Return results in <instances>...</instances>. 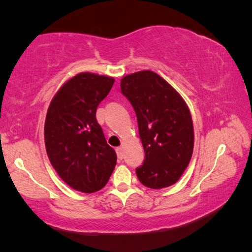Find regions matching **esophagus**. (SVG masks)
Wrapping results in <instances>:
<instances>
[{"instance_id": "1", "label": "esophagus", "mask_w": 252, "mask_h": 252, "mask_svg": "<svg viewBox=\"0 0 252 252\" xmlns=\"http://www.w3.org/2000/svg\"><path fill=\"white\" fill-rule=\"evenodd\" d=\"M116 151H117V155H118V158L120 160H122L123 159V149H122V147H119V148H117L116 149Z\"/></svg>"}]
</instances>
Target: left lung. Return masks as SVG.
Instances as JSON below:
<instances>
[{"instance_id":"left-lung-1","label":"left lung","mask_w":252,"mask_h":252,"mask_svg":"<svg viewBox=\"0 0 252 252\" xmlns=\"http://www.w3.org/2000/svg\"><path fill=\"white\" fill-rule=\"evenodd\" d=\"M120 85L135 111L146 155L143 164L135 170L136 177L151 189L174 185L193 152L189 108L176 89L150 70L123 76Z\"/></svg>"}]
</instances>
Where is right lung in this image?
Instances as JSON below:
<instances>
[{"label": "right lung", "mask_w": 252, "mask_h": 252, "mask_svg": "<svg viewBox=\"0 0 252 252\" xmlns=\"http://www.w3.org/2000/svg\"><path fill=\"white\" fill-rule=\"evenodd\" d=\"M114 83L111 76L82 72L55 93L44 125L45 149L59 177L76 191L101 190L117 164L95 113Z\"/></svg>", "instance_id": "1"}]
</instances>
